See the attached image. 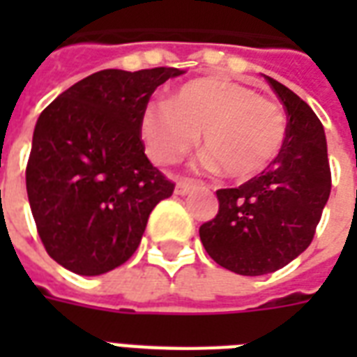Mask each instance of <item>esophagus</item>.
Segmentation results:
<instances>
[{
    "instance_id": "esophagus-1",
    "label": "esophagus",
    "mask_w": 357,
    "mask_h": 357,
    "mask_svg": "<svg viewBox=\"0 0 357 357\" xmlns=\"http://www.w3.org/2000/svg\"><path fill=\"white\" fill-rule=\"evenodd\" d=\"M196 185L198 183H196L195 179H179L178 185H176V195H179V196L189 195L190 190L195 189Z\"/></svg>"
}]
</instances>
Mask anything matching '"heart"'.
<instances>
[{"mask_svg":"<svg viewBox=\"0 0 357 357\" xmlns=\"http://www.w3.org/2000/svg\"><path fill=\"white\" fill-rule=\"evenodd\" d=\"M282 105L248 86L222 77H196L179 86L170 102L150 103L140 116L148 155L162 167L189 153L204 131L207 162L231 178L265 170L285 142Z\"/></svg>","mask_w":357,"mask_h":357,"instance_id":"heart-1","label":"heart"}]
</instances>
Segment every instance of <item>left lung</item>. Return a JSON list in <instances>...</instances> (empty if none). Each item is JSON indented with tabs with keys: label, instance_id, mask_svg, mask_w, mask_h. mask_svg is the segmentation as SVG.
<instances>
[{
	"label": "left lung",
	"instance_id": "obj_1",
	"mask_svg": "<svg viewBox=\"0 0 357 357\" xmlns=\"http://www.w3.org/2000/svg\"><path fill=\"white\" fill-rule=\"evenodd\" d=\"M287 114L282 151L237 189L217 190L218 213L200 238L215 263L243 276L276 272L315 237L332 190L324 128L304 100L265 75Z\"/></svg>",
	"mask_w": 357,
	"mask_h": 357
}]
</instances>
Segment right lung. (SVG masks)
Instances as JSON below:
<instances>
[{
	"label": "right lung",
	"mask_w": 357,
	"mask_h": 357,
	"mask_svg": "<svg viewBox=\"0 0 357 357\" xmlns=\"http://www.w3.org/2000/svg\"><path fill=\"white\" fill-rule=\"evenodd\" d=\"M178 68L102 70L38 116L25 185L52 259L81 276L113 271L139 248L151 209L176 185L144 153L140 116Z\"/></svg>",
	"instance_id": "add662e5"
}]
</instances>
